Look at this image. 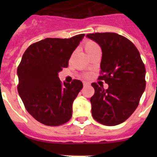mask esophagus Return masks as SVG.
<instances>
[{
    "label": "esophagus",
    "mask_w": 157,
    "mask_h": 157,
    "mask_svg": "<svg viewBox=\"0 0 157 157\" xmlns=\"http://www.w3.org/2000/svg\"><path fill=\"white\" fill-rule=\"evenodd\" d=\"M90 85V83L89 82H83V86H89Z\"/></svg>",
    "instance_id": "34e87169"
}]
</instances>
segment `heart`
Segmentation results:
<instances>
[{
	"mask_svg": "<svg viewBox=\"0 0 157 157\" xmlns=\"http://www.w3.org/2000/svg\"><path fill=\"white\" fill-rule=\"evenodd\" d=\"M84 49L86 53L89 55V54L92 53V52H95V51L98 50V49H100V48H99V46L98 45V44L96 42L91 40H89L86 41L84 43Z\"/></svg>",
	"mask_w": 157,
	"mask_h": 157,
	"instance_id": "obj_1",
	"label": "heart"
}]
</instances>
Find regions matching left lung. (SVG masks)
<instances>
[{"label": "left lung", "instance_id": "1", "mask_svg": "<svg viewBox=\"0 0 157 157\" xmlns=\"http://www.w3.org/2000/svg\"><path fill=\"white\" fill-rule=\"evenodd\" d=\"M86 37L102 49L99 80L107 90L92 83L94 95L90 98L92 115L98 122L115 126L124 122L137 109L146 87V69L135 45L114 33H93Z\"/></svg>", "mask_w": 157, "mask_h": 157}]
</instances>
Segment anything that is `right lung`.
Instances as JSON below:
<instances>
[{
	"instance_id": "right-lung-1",
	"label": "right lung",
	"mask_w": 157,
	"mask_h": 157,
	"mask_svg": "<svg viewBox=\"0 0 157 157\" xmlns=\"http://www.w3.org/2000/svg\"><path fill=\"white\" fill-rule=\"evenodd\" d=\"M84 36L46 38L29 46L22 57L17 68L19 95L27 112L42 124L61 125L72 116L73 102L83 83L74 80L63 84L58 73L67 67Z\"/></svg>"
}]
</instances>
